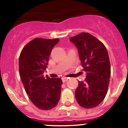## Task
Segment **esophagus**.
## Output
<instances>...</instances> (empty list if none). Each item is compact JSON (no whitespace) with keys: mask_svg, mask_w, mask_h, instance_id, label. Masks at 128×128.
I'll return each instance as SVG.
<instances>
[{"mask_svg":"<svg viewBox=\"0 0 128 128\" xmlns=\"http://www.w3.org/2000/svg\"><path fill=\"white\" fill-rule=\"evenodd\" d=\"M68 80V78H66V77H63V78H62V81H63V82H66Z\"/></svg>","mask_w":128,"mask_h":128,"instance_id":"obj_1","label":"esophagus"}]
</instances>
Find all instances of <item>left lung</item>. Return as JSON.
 <instances>
[{"label": "left lung", "instance_id": "left-lung-1", "mask_svg": "<svg viewBox=\"0 0 128 128\" xmlns=\"http://www.w3.org/2000/svg\"><path fill=\"white\" fill-rule=\"evenodd\" d=\"M77 47L81 64L86 72L85 81H79L75 92L77 102L84 108H94L104 99L111 74L108 53L101 42L89 33L70 38Z\"/></svg>", "mask_w": 128, "mask_h": 128}]
</instances>
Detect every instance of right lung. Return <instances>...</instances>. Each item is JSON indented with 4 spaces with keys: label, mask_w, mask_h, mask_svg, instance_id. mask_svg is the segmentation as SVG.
<instances>
[{
    "label": "right lung",
    "mask_w": 128,
    "mask_h": 128,
    "mask_svg": "<svg viewBox=\"0 0 128 128\" xmlns=\"http://www.w3.org/2000/svg\"><path fill=\"white\" fill-rule=\"evenodd\" d=\"M59 41L35 38L24 47L20 54V79L29 99L39 109H52L60 98L62 80L43 75L52 49Z\"/></svg>",
    "instance_id": "right-lung-1"
}]
</instances>
